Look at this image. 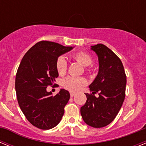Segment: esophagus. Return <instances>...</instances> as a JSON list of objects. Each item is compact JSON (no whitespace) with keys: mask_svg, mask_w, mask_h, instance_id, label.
<instances>
[{"mask_svg":"<svg viewBox=\"0 0 146 146\" xmlns=\"http://www.w3.org/2000/svg\"><path fill=\"white\" fill-rule=\"evenodd\" d=\"M74 95H75V94H74V92H70V96H71V97H73Z\"/></svg>","mask_w":146,"mask_h":146,"instance_id":"obj_1","label":"esophagus"}]
</instances>
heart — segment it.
I'll return each mask as SVG.
<instances>
[{
	"instance_id": "obj_1",
	"label": "heart",
	"mask_w": 146,
	"mask_h": 146,
	"mask_svg": "<svg viewBox=\"0 0 146 146\" xmlns=\"http://www.w3.org/2000/svg\"><path fill=\"white\" fill-rule=\"evenodd\" d=\"M73 59L77 60L78 63L82 64L84 66H88L93 63V59L88 53L86 52H77L72 55ZM56 70L60 75H63L66 73L67 69V61L63 56L58 58L55 63ZM88 71L90 69H88ZM86 84V80L82 77H68L63 81V86L66 89H68L71 91H77L80 90L81 88Z\"/></svg>"
}]
</instances>
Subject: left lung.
<instances>
[{
    "mask_svg": "<svg viewBox=\"0 0 146 146\" xmlns=\"http://www.w3.org/2000/svg\"><path fill=\"white\" fill-rule=\"evenodd\" d=\"M99 59V72L86 94L87 101L80 108L85 123L94 128L108 126L115 119L125 99L126 76L121 60L102 44L91 46ZM98 92L99 96L94 94Z\"/></svg>",
    "mask_w": 146,
    "mask_h": 146,
    "instance_id": "obj_1",
    "label": "left lung"
}]
</instances>
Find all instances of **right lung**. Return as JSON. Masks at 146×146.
Instances as JSON below:
<instances>
[{"instance_id": "right-lung-1", "label": "right lung", "mask_w": 146, "mask_h": 146, "mask_svg": "<svg viewBox=\"0 0 146 146\" xmlns=\"http://www.w3.org/2000/svg\"><path fill=\"white\" fill-rule=\"evenodd\" d=\"M73 49L48 41H41L25 53L17 69L15 90L18 104L30 123L38 129L57 126L64 113L70 94L65 89L52 96L47 91L58 77V58Z\"/></svg>"}]
</instances>
